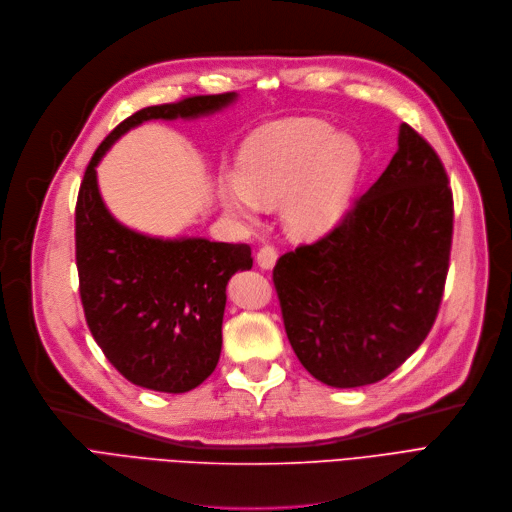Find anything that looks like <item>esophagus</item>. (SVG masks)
Returning a JSON list of instances; mask_svg holds the SVG:
<instances>
[{"label": "esophagus", "instance_id": "1", "mask_svg": "<svg viewBox=\"0 0 512 512\" xmlns=\"http://www.w3.org/2000/svg\"><path fill=\"white\" fill-rule=\"evenodd\" d=\"M257 265L261 270H272L274 265H276V259H278V253H276V249L274 247H263V249H259V253H257Z\"/></svg>", "mask_w": 512, "mask_h": 512}]
</instances>
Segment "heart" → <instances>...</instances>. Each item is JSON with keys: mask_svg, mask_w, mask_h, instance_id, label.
I'll return each mask as SVG.
<instances>
[{"mask_svg": "<svg viewBox=\"0 0 512 512\" xmlns=\"http://www.w3.org/2000/svg\"><path fill=\"white\" fill-rule=\"evenodd\" d=\"M362 161L360 144L326 121L272 123L244 140L236 182L219 186V201L242 221H255L261 205L284 203L286 230L318 238L341 224Z\"/></svg>", "mask_w": 512, "mask_h": 512, "instance_id": "heart-1", "label": "heart"}]
</instances>
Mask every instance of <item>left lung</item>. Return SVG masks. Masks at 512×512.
<instances>
[{
    "label": "left lung",
    "instance_id": "8db88e82",
    "mask_svg": "<svg viewBox=\"0 0 512 512\" xmlns=\"http://www.w3.org/2000/svg\"><path fill=\"white\" fill-rule=\"evenodd\" d=\"M452 190L402 123L391 163L341 224L274 268L286 337L324 385L379 383L427 339L448 276Z\"/></svg>",
    "mask_w": 512,
    "mask_h": 512
}]
</instances>
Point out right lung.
<instances>
[{
	"label": "right lung",
	"instance_id": "obj_1",
	"mask_svg": "<svg viewBox=\"0 0 512 512\" xmlns=\"http://www.w3.org/2000/svg\"><path fill=\"white\" fill-rule=\"evenodd\" d=\"M236 100L230 92L142 108L110 131L83 175L75 244L85 320L108 362L144 389L186 393L215 370L226 286L236 272L253 268L251 247L123 226L102 201L96 167L133 127L209 117Z\"/></svg>",
	"mask_w": 512,
	"mask_h": 512
}]
</instances>
